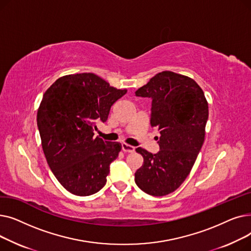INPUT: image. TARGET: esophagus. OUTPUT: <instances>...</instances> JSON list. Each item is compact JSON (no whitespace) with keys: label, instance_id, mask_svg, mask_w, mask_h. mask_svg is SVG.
Masks as SVG:
<instances>
[{"label":"esophagus","instance_id":"esophagus-1","mask_svg":"<svg viewBox=\"0 0 251 251\" xmlns=\"http://www.w3.org/2000/svg\"><path fill=\"white\" fill-rule=\"evenodd\" d=\"M122 151L124 152H133L135 151V148L132 146H129L127 143H122Z\"/></svg>","mask_w":251,"mask_h":251}]
</instances>
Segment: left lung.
Masks as SVG:
<instances>
[{
	"label": "left lung",
	"instance_id": "1",
	"mask_svg": "<svg viewBox=\"0 0 251 251\" xmlns=\"http://www.w3.org/2000/svg\"><path fill=\"white\" fill-rule=\"evenodd\" d=\"M135 95L151 99V125L160 132L155 137L159 152L136 149L143 164L135 172V183L150 195L164 196L179 188L190 173L204 141L208 103L192 78L172 71L157 73Z\"/></svg>",
	"mask_w": 251,
	"mask_h": 251
}]
</instances>
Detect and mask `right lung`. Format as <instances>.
Masks as SVG:
<instances>
[{
  "mask_svg": "<svg viewBox=\"0 0 251 251\" xmlns=\"http://www.w3.org/2000/svg\"><path fill=\"white\" fill-rule=\"evenodd\" d=\"M126 92L94 73L62 76L45 92L36 118L43 151L70 193L87 196L105 185L122 146L94 137V129L107 121L111 107Z\"/></svg>",
  "mask_w": 251,
  "mask_h": 251,
  "instance_id": "add662e5",
  "label": "right lung"
}]
</instances>
